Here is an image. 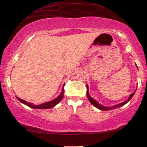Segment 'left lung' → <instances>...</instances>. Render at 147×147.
Listing matches in <instances>:
<instances>
[{"instance_id":"1","label":"left lung","mask_w":147,"mask_h":147,"mask_svg":"<svg viewBox=\"0 0 147 147\" xmlns=\"http://www.w3.org/2000/svg\"><path fill=\"white\" fill-rule=\"evenodd\" d=\"M88 86H87V96L88 98V100H89V101L91 102V104L92 105H94L95 107H96L97 108H98L99 110H113V109H116V108H120L124 104H126L127 102H128L130 101V100H131V98H132V96H134V94H135V92H134V93H132L130 94L129 96V98H128V99L127 100H126V101H124V102H122V103H120L119 104H117V105H114V106H112L111 107H107V106H102L101 104H100L98 102L95 100L94 99H93L92 97H90V94H89V92H88Z\"/></svg>"}]
</instances>
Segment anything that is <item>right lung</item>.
Returning <instances> with one entry per match:
<instances>
[{"label":"right lung","instance_id":"1","mask_svg":"<svg viewBox=\"0 0 147 147\" xmlns=\"http://www.w3.org/2000/svg\"><path fill=\"white\" fill-rule=\"evenodd\" d=\"M63 94H64V88H63L61 93L60 94V95L58 96L57 98H56L55 99L51 100V101L48 102H45V103L40 104V105H34V104H32L31 103H30V102H27V101H25V100H22L19 98H17V99L19 100L20 102H22V103H23L24 104H25V105L29 106V107L35 108V109H48V108H51L57 105V104L59 103L62 99H63Z\"/></svg>","mask_w":147,"mask_h":147}]
</instances>
